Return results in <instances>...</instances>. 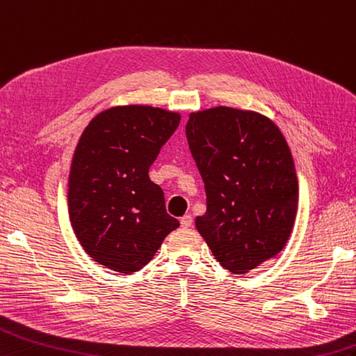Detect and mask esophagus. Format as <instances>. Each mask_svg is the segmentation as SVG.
<instances>
[{"label":"esophagus","instance_id":"esophagus-1","mask_svg":"<svg viewBox=\"0 0 356 356\" xmlns=\"http://www.w3.org/2000/svg\"><path fill=\"white\" fill-rule=\"evenodd\" d=\"M191 225H193V217L191 216H184L180 218V226L184 229L191 227Z\"/></svg>","mask_w":356,"mask_h":356}]
</instances>
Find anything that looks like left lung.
I'll list each match as a JSON object with an SVG mask.
<instances>
[{"mask_svg": "<svg viewBox=\"0 0 356 356\" xmlns=\"http://www.w3.org/2000/svg\"><path fill=\"white\" fill-rule=\"evenodd\" d=\"M186 138L206 189L195 227L221 267L244 275L275 258L299 206L293 154L275 121L217 106L189 113Z\"/></svg>", "mask_w": 356, "mask_h": 356, "instance_id": "left-lung-1", "label": "left lung"}]
</instances>
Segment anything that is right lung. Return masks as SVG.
Masks as SVG:
<instances>
[{
  "mask_svg": "<svg viewBox=\"0 0 356 356\" xmlns=\"http://www.w3.org/2000/svg\"><path fill=\"white\" fill-rule=\"evenodd\" d=\"M179 122V112L161 107L115 106L81 134L68 176V213L77 241L100 266L122 275L139 271L180 226L148 177Z\"/></svg>",
  "mask_w": 356,
  "mask_h": 356,
  "instance_id": "right-lung-1",
  "label": "right lung"
}]
</instances>
